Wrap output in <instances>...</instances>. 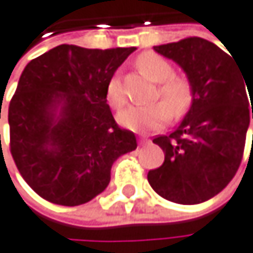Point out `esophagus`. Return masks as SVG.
Here are the masks:
<instances>
[{
    "label": "esophagus",
    "instance_id": "esophagus-1",
    "mask_svg": "<svg viewBox=\"0 0 253 253\" xmlns=\"http://www.w3.org/2000/svg\"><path fill=\"white\" fill-rule=\"evenodd\" d=\"M139 141H141V144H144V142H147V141H148V138H147V136H141V138H139Z\"/></svg>",
    "mask_w": 253,
    "mask_h": 253
}]
</instances>
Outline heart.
I'll use <instances>...</instances> for the list:
<instances>
[{
  "label": "heart",
  "instance_id": "1",
  "mask_svg": "<svg viewBox=\"0 0 253 253\" xmlns=\"http://www.w3.org/2000/svg\"><path fill=\"white\" fill-rule=\"evenodd\" d=\"M136 67L144 76L157 82L153 99L162 102L127 108L118 115L121 126L135 132L154 130L168 123L171 114L181 117L189 111L193 103V85L187 76L174 73V67L168 60L154 52H144L136 58ZM106 100L114 109H121L127 102L120 78L114 76L108 81Z\"/></svg>",
  "mask_w": 253,
  "mask_h": 253
}]
</instances>
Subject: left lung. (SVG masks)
<instances>
[{
  "instance_id": "8db88e82",
  "label": "left lung",
  "mask_w": 253,
  "mask_h": 253,
  "mask_svg": "<svg viewBox=\"0 0 253 253\" xmlns=\"http://www.w3.org/2000/svg\"><path fill=\"white\" fill-rule=\"evenodd\" d=\"M154 50L186 72L193 103L174 132L153 139L165 160L147 178L168 201L200 204L223 190L242 164L251 114L253 118V78L246 81L231 53L201 37L154 46Z\"/></svg>"
}]
</instances>
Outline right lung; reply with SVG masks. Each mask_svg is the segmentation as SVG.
Returning <instances> with one entry per match:
<instances>
[{
  "mask_svg": "<svg viewBox=\"0 0 253 253\" xmlns=\"http://www.w3.org/2000/svg\"><path fill=\"white\" fill-rule=\"evenodd\" d=\"M135 49L60 44L24 69L8 105L10 153L43 200L67 207L91 201L109 184L114 162L136 148L135 133L120 127L106 100L108 81Z\"/></svg>",
  "mask_w": 253,
  "mask_h": 253,
  "instance_id": "add662e5",
  "label": "right lung"
}]
</instances>
